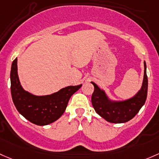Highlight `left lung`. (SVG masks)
Here are the masks:
<instances>
[{
  "instance_id": "left-lung-1",
  "label": "left lung",
  "mask_w": 159,
  "mask_h": 159,
  "mask_svg": "<svg viewBox=\"0 0 159 159\" xmlns=\"http://www.w3.org/2000/svg\"><path fill=\"white\" fill-rule=\"evenodd\" d=\"M144 78L142 88L136 96L124 101H111L106 93L95 83L94 91L91 97L93 107L103 119L110 123H126L132 120L138 113L146 101L148 91V78L146 75V64L144 61Z\"/></svg>"
}]
</instances>
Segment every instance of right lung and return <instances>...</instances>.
<instances>
[{
    "label": "right lung",
    "mask_w": 159,
    "mask_h": 159,
    "mask_svg": "<svg viewBox=\"0 0 159 159\" xmlns=\"http://www.w3.org/2000/svg\"><path fill=\"white\" fill-rule=\"evenodd\" d=\"M11 90L13 102L21 115L38 126L57 120L66 110L68 101L81 87L68 86L46 96H36L23 89L17 75V58L13 60L11 71Z\"/></svg>",
    "instance_id": "right-lung-1"
}]
</instances>
